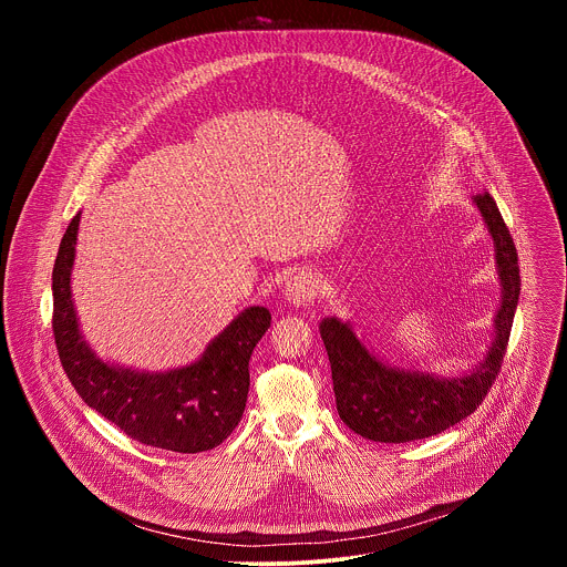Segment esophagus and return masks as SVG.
Returning <instances> with one entry per match:
<instances>
[{"mask_svg":"<svg viewBox=\"0 0 567 567\" xmlns=\"http://www.w3.org/2000/svg\"><path fill=\"white\" fill-rule=\"evenodd\" d=\"M316 296V280L309 271H296L285 282V300L293 307H307Z\"/></svg>","mask_w":567,"mask_h":567,"instance_id":"obj_1","label":"esophagus"}]
</instances>
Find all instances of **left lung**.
<instances>
[{
	"instance_id": "obj_1",
	"label": "left lung",
	"mask_w": 567,
	"mask_h": 567,
	"mask_svg": "<svg viewBox=\"0 0 567 567\" xmlns=\"http://www.w3.org/2000/svg\"><path fill=\"white\" fill-rule=\"evenodd\" d=\"M473 204L494 237L503 285L496 337L487 357L475 370L449 379L396 370L368 352L352 332L350 322L337 318L320 322V339L326 343L332 365L339 417L365 440L401 444L437 435L475 413L501 372L520 296L518 254L494 197L489 193H477Z\"/></svg>"
}]
</instances>
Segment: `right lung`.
Listing matches in <instances>:
<instances>
[{
  "instance_id": "obj_1",
  "label": "right lung",
  "mask_w": 567,
  "mask_h": 567,
  "mask_svg": "<svg viewBox=\"0 0 567 567\" xmlns=\"http://www.w3.org/2000/svg\"><path fill=\"white\" fill-rule=\"evenodd\" d=\"M78 224L80 213L66 226L53 265V337L71 385L90 409L141 444L175 453L215 449L245 413L249 359L271 326L269 309L241 311L186 368L150 374L110 365L78 330L69 285Z\"/></svg>"
}]
</instances>
